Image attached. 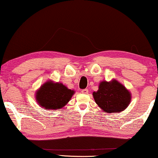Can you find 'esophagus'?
I'll list each match as a JSON object with an SVG mask.
<instances>
[{
  "label": "esophagus",
  "instance_id": "1",
  "mask_svg": "<svg viewBox=\"0 0 158 158\" xmlns=\"http://www.w3.org/2000/svg\"><path fill=\"white\" fill-rule=\"evenodd\" d=\"M82 93H83V94H88V89H83V90H81Z\"/></svg>",
  "mask_w": 158,
  "mask_h": 158
}]
</instances>
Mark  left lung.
I'll return each mask as SVG.
<instances>
[{"label": "left lung", "instance_id": "1", "mask_svg": "<svg viewBox=\"0 0 158 158\" xmlns=\"http://www.w3.org/2000/svg\"><path fill=\"white\" fill-rule=\"evenodd\" d=\"M93 95L96 103L106 113L124 110L131 99L128 90L115 80L101 82L98 90Z\"/></svg>", "mask_w": 158, "mask_h": 158}]
</instances>
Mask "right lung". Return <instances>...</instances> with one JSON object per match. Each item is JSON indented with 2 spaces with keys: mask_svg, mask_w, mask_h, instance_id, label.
Masks as SVG:
<instances>
[{
  "mask_svg": "<svg viewBox=\"0 0 158 158\" xmlns=\"http://www.w3.org/2000/svg\"><path fill=\"white\" fill-rule=\"evenodd\" d=\"M73 94V90L62 83L48 81L43 84L36 93V100L45 110H56L65 106Z\"/></svg>",
  "mask_w": 158,
  "mask_h": 158,
  "instance_id": "obj_1",
  "label": "right lung"
}]
</instances>
